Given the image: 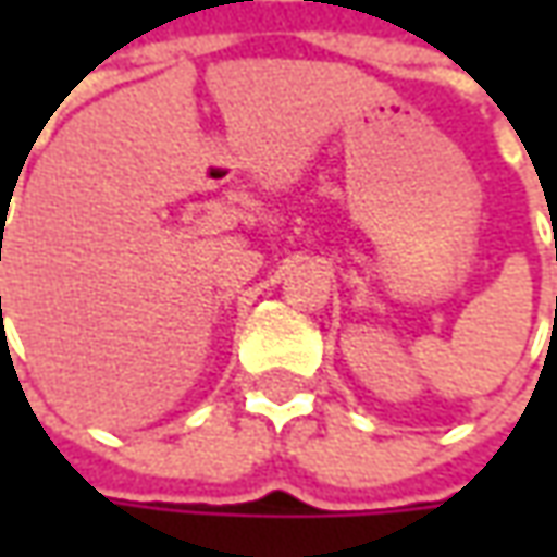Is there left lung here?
<instances>
[{
  "instance_id": "8db88e82",
  "label": "left lung",
  "mask_w": 557,
  "mask_h": 557,
  "mask_svg": "<svg viewBox=\"0 0 557 557\" xmlns=\"http://www.w3.org/2000/svg\"><path fill=\"white\" fill-rule=\"evenodd\" d=\"M555 257H557V245H555Z\"/></svg>"
}]
</instances>
